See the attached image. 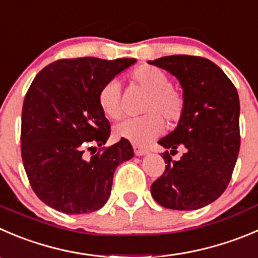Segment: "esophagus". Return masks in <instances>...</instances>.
<instances>
[{
  "mask_svg": "<svg viewBox=\"0 0 258 258\" xmlns=\"http://www.w3.org/2000/svg\"><path fill=\"white\" fill-rule=\"evenodd\" d=\"M134 151H135V155H136V156H142V155H146L147 152H149L146 149L139 146V145H134Z\"/></svg>",
  "mask_w": 258,
  "mask_h": 258,
  "instance_id": "34e87169",
  "label": "esophagus"
}]
</instances>
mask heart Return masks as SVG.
I'll list each match as a JSON object with an SVG mask.
<instances>
[{"instance_id":"b5f03b06","label":"heart","mask_w":258,"mask_h":258,"mask_svg":"<svg viewBox=\"0 0 258 258\" xmlns=\"http://www.w3.org/2000/svg\"><path fill=\"white\" fill-rule=\"evenodd\" d=\"M134 83L149 93L142 106L144 116L127 118L114 127L117 139L127 140L136 145H146L164 130V118L169 124H176L185 113V98L181 92L171 86L170 77L161 69L151 66H140L131 72ZM98 104L111 119L121 118V86L112 79L104 83L98 92Z\"/></svg>"}]
</instances>
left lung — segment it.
Returning <instances> with one entry per match:
<instances>
[{
  "instance_id": "left-lung-1",
  "label": "left lung",
  "mask_w": 258,
  "mask_h": 258,
  "mask_svg": "<svg viewBox=\"0 0 258 258\" xmlns=\"http://www.w3.org/2000/svg\"><path fill=\"white\" fill-rule=\"evenodd\" d=\"M149 64L177 78L185 113L176 128L159 141L165 171L151 185V196L164 208L196 211L224 192L241 145L239 98L236 87L213 61L192 55H171ZM185 149L180 160L170 154Z\"/></svg>"
}]
</instances>
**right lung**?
<instances>
[{
  "mask_svg": "<svg viewBox=\"0 0 258 258\" xmlns=\"http://www.w3.org/2000/svg\"><path fill=\"white\" fill-rule=\"evenodd\" d=\"M136 59H60L45 67L24 99L21 156L34 192L67 214L101 209L111 196L116 167L134 156L127 140L101 147L111 124L99 108L98 92Z\"/></svg>",
  "mask_w": 258,
  "mask_h": 258,
  "instance_id": "obj_1",
  "label": "right lung"
}]
</instances>
